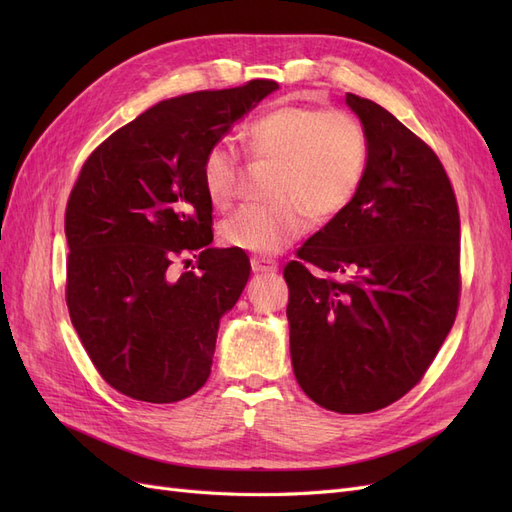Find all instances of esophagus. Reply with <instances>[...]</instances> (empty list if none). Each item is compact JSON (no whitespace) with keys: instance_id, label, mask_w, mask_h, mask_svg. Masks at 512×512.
I'll list each match as a JSON object with an SVG mask.
<instances>
[{"instance_id":"1","label":"esophagus","mask_w":512,"mask_h":512,"mask_svg":"<svg viewBox=\"0 0 512 512\" xmlns=\"http://www.w3.org/2000/svg\"><path fill=\"white\" fill-rule=\"evenodd\" d=\"M250 265L254 273H275L277 271V262L273 258H265V256H252Z\"/></svg>"}]
</instances>
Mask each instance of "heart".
<instances>
[{
  "label": "heart",
  "mask_w": 512,
  "mask_h": 512,
  "mask_svg": "<svg viewBox=\"0 0 512 512\" xmlns=\"http://www.w3.org/2000/svg\"><path fill=\"white\" fill-rule=\"evenodd\" d=\"M256 160L275 170L265 205H243L220 224L228 247L275 254L314 222L344 213L359 194L369 164V136L361 119L344 108L280 104L258 115L243 132ZM200 183L215 207H228L239 185V153L218 141L200 160Z\"/></svg>",
  "instance_id": "1"
}]
</instances>
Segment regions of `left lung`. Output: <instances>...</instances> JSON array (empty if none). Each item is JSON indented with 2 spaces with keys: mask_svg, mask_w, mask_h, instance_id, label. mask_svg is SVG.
I'll return each mask as SVG.
<instances>
[{
  "mask_svg": "<svg viewBox=\"0 0 512 512\" xmlns=\"http://www.w3.org/2000/svg\"><path fill=\"white\" fill-rule=\"evenodd\" d=\"M346 102L369 136L367 175L350 207L284 267L286 316L305 395L365 414L414 389L453 327L459 207L436 151L380 104L354 94Z\"/></svg>",
  "mask_w": 512,
  "mask_h": 512,
  "instance_id": "8db88e82",
  "label": "left lung"
}]
</instances>
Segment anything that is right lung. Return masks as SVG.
Wrapping results in <instances>:
<instances>
[{
  "label": "right lung",
  "instance_id": "obj_1",
  "mask_svg": "<svg viewBox=\"0 0 512 512\" xmlns=\"http://www.w3.org/2000/svg\"><path fill=\"white\" fill-rule=\"evenodd\" d=\"M275 89L254 79L162 100L85 160L66 207V303L115 391L173 404L207 382L220 318L241 297L250 258L209 245L200 160ZM185 253L199 271L175 276L169 267Z\"/></svg>",
  "mask_w": 512,
  "mask_h": 512
}]
</instances>
